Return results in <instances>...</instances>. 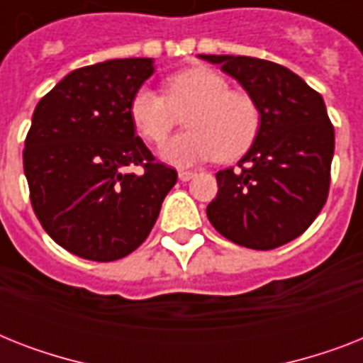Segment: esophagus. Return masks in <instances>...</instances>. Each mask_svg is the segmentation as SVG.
Masks as SVG:
<instances>
[{
	"instance_id": "1",
	"label": "esophagus",
	"mask_w": 363,
	"mask_h": 363,
	"mask_svg": "<svg viewBox=\"0 0 363 363\" xmlns=\"http://www.w3.org/2000/svg\"><path fill=\"white\" fill-rule=\"evenodd\" d=\"M194 175H196V173H194V171H184V169L179 171V179H181L182 182L190 181V179H192Z\"/></svg>"
}]
</instances>
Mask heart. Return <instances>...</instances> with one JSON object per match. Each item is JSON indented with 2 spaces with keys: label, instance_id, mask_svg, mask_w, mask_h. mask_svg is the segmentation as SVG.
I'll return each instance as SVG.
<instances>
[{
  "label": "heart",
  "instance_id": "heart-1",
  "mask_svg": "<svg viewBox=\"0 0 363 363\" xmlns=\"http://www.w3.org/2000/svg\"><path fill=\"white\" fill-rule=\"evenodd\" d=\"M186 110L188 130L160 150L167 164L179 167L213 158L238 160L252 147L262 125V113L252 96L230 90V82L207 67H192L169 77L165 96L152 88H139L130 104L135 130L154 145L164 141Z\"/></svg>",
  "mask_w": 363,
  "mask_h": 363
}]
</instances>
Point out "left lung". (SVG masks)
Returning a JSON list of instances; mask_svg holds the SVG:
<instances>
[{"mask_svg": "<svg viewBox=\"0 0 363 363\" xmlns=\"http://www.w3.org/2000/svg\"><path fill=\"white\" fill-rule=\"evenodd\" d=\"M252 96L259 133L239 169L216 173L207 218L241 247L269 250L299 238L328 199L335 133L318 92L284 65L250 56L199 54Z\"/></svg>", "mask_w": 363, "mask_h": 363, "instance_id": "8db88e82", "label": "left lung"}]
</instances>
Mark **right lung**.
<instances>
[{
    "label": "right lung",
    "instance_id": "add662e5",
    "mask_svg": "<svg viewBox=\"0 0 363 363\" xmlns=\"http://www.w3.org/2000/svg\"><path fill=\"white\" fill-rule=\"evenodd\" d=\"M152 58L107 60L65 75L37 104L26 137L31 207L60 247L94 262L133 252L152 230L177 171L135 135L130 104ZM141 164L135 176L128 167Z\"/></svg>",
    "mask_w": 363,
    "mask_h": 363
}]
</instances>
